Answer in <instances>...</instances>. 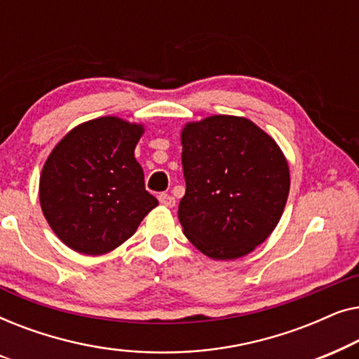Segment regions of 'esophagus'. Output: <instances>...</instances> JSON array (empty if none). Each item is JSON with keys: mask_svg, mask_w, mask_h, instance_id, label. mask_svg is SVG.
Wrapping results in <instances>:
<instances>
[{"mask_svg": "<svg viewBox=\"0 0 359 359\" xmlns=\"http://www.w3.org/2000/svg\"><path fill=\"white\" fill-rule=\"evenodd\" d=\"M158 201H160V204H163L165 208H175V204H176V199L173 198V196H170V194H160L158 196Z\"/></svg>", "mask_w": 359, "mask_h": 359, "instance_id": "esophagus-1", "label": "esophagus"}]
</instances>
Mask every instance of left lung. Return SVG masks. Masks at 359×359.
Listing matches in <instances>:
<instances>
[{
	"mask_svg": "<svg viewBox=\"0 0 359 359\" xmlns=\"http://www.w3.org/2000/svg\"><path fill=\"white\" fill-rule=\"evenodd\" d=\"M181 145L186 238L212 259L252 253L276 229L291 186L276 140L247 117L217 114L186 122Z\"/></svg>",
	"mask_w": 359,
	"mask_h": 359,
	"instance_id": "obj_1",
	"label": "left lung"
}]
</instances>
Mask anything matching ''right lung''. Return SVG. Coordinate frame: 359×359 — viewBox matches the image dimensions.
I'll use <instances>...</instances> for the list:
<instances>
[{"label": "right lung", "instance_id": "1", "mask_svg": "<svg viewBox=\"0 0 359 359\" xmlns=\"http://www.w3.org/2000/svg\"><path fill=\"white\" fill-rule=\"evenodd\" d=\"M145 126L117 116L81 122L53 147L39 201L53 233L81 255L100 257L135 233L158 205L145 191L134 150Z\"/></svg>", "mask_w": 359, "mask_h": 359}]
</instances>
